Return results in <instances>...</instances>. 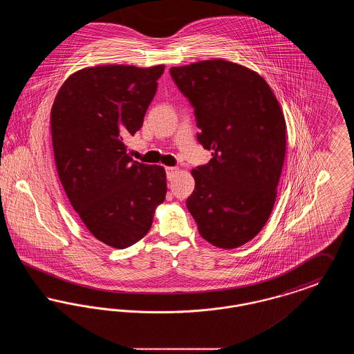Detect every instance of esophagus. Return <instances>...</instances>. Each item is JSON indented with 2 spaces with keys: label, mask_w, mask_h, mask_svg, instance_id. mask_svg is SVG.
<instances>
[{
  "label": "esophagus",
  "mask_w": 354,
  "mask_h": 354,
  "mask_svg": "<svg viewBox=\"0 0 354 354\" xmlns=\"http://www.w3.org/2000/svg\"><path fill=\"white\" fill-rule=\"evenodd\" d=\"M179 171L178 167H166V174H167V179L171 180L174 176H175V174Z\"/></svg>",
  "instance_id": "1"
}]
</instances>
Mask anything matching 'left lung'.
Instances as JSON below:
<instances>
[{
  "instance_id": "1",
  "label": "left lung",
  "mask_w": 354,
  "mask_h": 354,
  "mask_svg": "<svg viewBox=\"0 0 354 354\" xmlns=\"http://www.w3.org/2000/svg\"><path fill=\"white\" fill-rule=\"evenodd\" d=\"M194 107L198 140L212 159L191 171L187 208L203 239L232 250L252 240L270 216L286 158V119L270 84L224 59L169 68Z\"/></svg>"
}]
</instances>
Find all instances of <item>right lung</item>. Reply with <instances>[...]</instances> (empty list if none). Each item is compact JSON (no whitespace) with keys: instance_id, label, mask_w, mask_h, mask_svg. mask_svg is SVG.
I'll return each mask as SVG.
<instances>
[{"instance_id":"obj_1","label":"right lung","mask_w":354,"mask_h":354,"mask_svg":"<svg viewBox=\"0 0 354 354\" xmlns=\"http://www.w3.org/2000/svg\"><path fill=\"white\" fill-rule=\"evenodd\" d=\"M165 65H103L75 71L53 107V151L59 180L86 228L123 250L147 235L167 183L162 166L133 160L124 139L143 124Z\"/></svg>"}]
</instances>
